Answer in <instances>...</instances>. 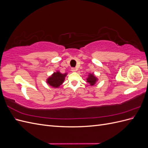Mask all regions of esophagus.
<instances>
[{
  "instance_id": "1",
  "label": "esophagus",
  "mask_w": 148,
  "mask_h": 148,
  "mask_svg": "<svg viewBox=\"0 0 148 148\" xmlns=\"http://www.w3.org/2000/svg\"><path fill=\"white\" fill-rule=\"evenodd\" d=\"M71 71H72V72H76V71H77V69H75V68H72L71 69Z\"/></svg>"
}]
</instances>
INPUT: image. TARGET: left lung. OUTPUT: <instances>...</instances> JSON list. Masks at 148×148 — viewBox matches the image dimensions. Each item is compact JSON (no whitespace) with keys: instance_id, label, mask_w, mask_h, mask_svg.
Here are the masks:
<instances>
[{"instance_id":"1","label":"left lung","mask_w":148,"mask_h":148,"mask_svg":"<svg viewBox=\"0 0 148 148\" xmlns=\"http://www.w3.org/2000/svg\"><path fill=\"white\" fill-rule=\"evenodd\" d=\"M98 81V78L96 77L94 73H89L86 78V82L89 84L90 86H94L96 84Z\"/></svg>"}]
</instances>
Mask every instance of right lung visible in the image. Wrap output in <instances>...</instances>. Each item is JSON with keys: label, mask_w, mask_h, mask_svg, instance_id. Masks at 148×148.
Masks as SVG:
<instances>
[{"label": "right lung", "mask_w": 148, "mask_h": 148, "mask_svg": "<svg viewBox=\"0 0 148 148\" xmlns=\"http://www.w3.org/2000/svg\"><path fill=\"white\" fill-rule=\"evenodd\" d=\"M67 74H68L67 73H61L59 71H57L46 79V83L52 88H59L60 85L64 82Z\"/></svg>", "instance_id": "obj_1"}]
</instances>
